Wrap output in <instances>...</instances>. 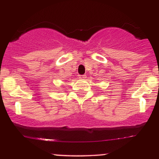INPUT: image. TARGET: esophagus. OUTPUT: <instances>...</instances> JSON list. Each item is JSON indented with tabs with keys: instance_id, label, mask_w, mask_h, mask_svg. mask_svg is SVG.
Wrapping results in <instances>:
<instances>
[{
	"instance_id": "1",
	"label": "esophagus",
	"mask_w": 159,
	"mask_h": 159,
	"mask_svg": "<svg viewBox=\"0 0 159 159\" xmlns=\"http://www.w3.org/2000/svg\"><path fill=\"white\" fill-rule=\"evenodd\" d=\"M78 76H79L80 79H85V78H87L86 75H78Z\"/></svg>"
}]
</instances>
